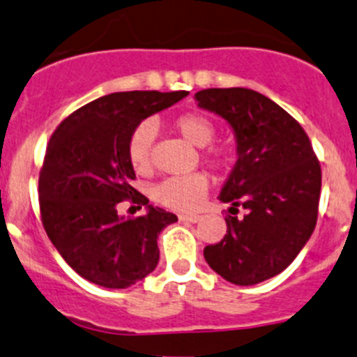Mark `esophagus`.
<instances>
[{
	"label": "esophagus",
	"instance_id": "obj_1",
	"mask_svg": "<svg viewBox=\"0 0 357 357\" xmlns=\"http://www.w3.org/2000/svg\"><path fill=\"white\" fill-rule=\"evenodd\" d=\"M179 220L188 221V223H197V221H200V216L199 214H181V216H179Z\"/></svg>",
	"mask_w": 357,
	"mask_h": 357
}]
</instances>
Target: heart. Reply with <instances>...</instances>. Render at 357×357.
<instances>
[{
    "mask_svg": "<svg viewBox=\"0 0 357 357\" xmlns=\"http://www.w3.org/2000/svg\"><path fill=\"white\" fill-rule=\"evenodd\" d=\"M174 129L195 146L204 148V158L211 167H227L231 151L221 144H211L216 137V127L209 119L197 113H185L174 120ZM157 129L150 120L137 123L127 143L129 162L136 172H146L151 165V146ZM207 192V178L200 172L186 176H171L153 188V199L165 207L176 211L195 209Z\"/></svg>",
    "mask_w": 357,
    "mask_h": 357,
    "instance_id": "b5f03b06",
    "label": "heart"
}]
</instances>
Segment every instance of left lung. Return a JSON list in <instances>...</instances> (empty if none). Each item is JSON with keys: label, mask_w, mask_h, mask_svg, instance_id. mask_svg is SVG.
Returning a JSON list of instances; mask_svg holds the SVG:
<instances>
[{"label": "left lung", "mask_w": 357, "mask_h": 357, "mask_svg": "<svg viewBox=\"0 0 357 357\" xmlns=\"http://www.w3.org/2000/svg\"><path fill=\"white\" fill-rule=\"evenodd\" d=\"M195 99L234 129L237 162L218 199L231 204L230 213L246 209L241 220L227 214L223 241L206 245L204 258L231 284H258L291 265L312 235L321 164L302 126L266 96L234 86Z\"/></svg>", "instance_id": "obj_1"}]
</instances>
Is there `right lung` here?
I'll return each mask as SVG.
<instances>
[{"mask_svg":"<svg viewBox=\"0 0 357 357\" xmlns=\"http://www.w3.org/2000/svg\"><path fill=\"white\" fill-rule=\"evenodd\" d=\"M188 92H115L62 120L52 134L38 179L45 231L76 274L94 284L123 289L155 271L157 238L176 214L148 206L130 181V132L153 113ZM130 199L146 205L144 217L126 220L116 206Z\"/></svg>","mask_w":357,"mask_h":357,"instance_id":"obj_1","label":"right lung"}]
</instances>
